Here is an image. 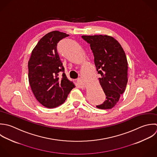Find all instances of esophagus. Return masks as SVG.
I'll return each mask as SVG.
<instances>
[{
	"label": "esophagus",
	"mask_w": 157,
	"mask_h": 157,
	"mask_svg": "<svg viewBox=\"0 0 157 157\" xmlns=\"http://www.w3.org/2000/svg\"><path fill=\"white\" fill-rule=\"evenodd\" d=\"M77 82H78L79 84H80L82 87H84V83H82V81H81V79H79V78L78 79H77Z\"/></svg>",
	"instance_id": "1"
}]
</instances>
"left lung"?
<instances>
[{
    "label": "left lung",
    "mask_w": 157,
    "mask_h": 157,
    "mask_svg": "<svg viewBox=\"0 0 157 157\" xmlns=\"http://www.w3.org/2000/svg\"><path fill=\"white\" fill-rule=\"evenodd\" d=\"M82 38L90 44L97 71L101 75L100 84L106 95L105 101L97 108L111 109L127 87L128 62L125 53L121 44L111 36L82 35Z\"/></svg>",
    "instance_id": "8db88e82"
}]
</instances>
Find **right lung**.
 Instances as JSON below:
<instances>
[{"mask_svg":"<svg viewBox=\"0 0 157 157\" xmlns=\"http://www.w3.org/2000/svg\"><path fill=\"white\" fill-rule=\"evenodd\" d=\"M69 35L57 30L48 33L38 42L28 62L29 81L36 99L53 108L62 105L75 87L67 78L57 50V43ZM63 72L59 78L58 73Z\"/></svg>","mask_w":157,"mask_h":157,"instance_id":"obj_1","label":"right lung"}]
</instances>
